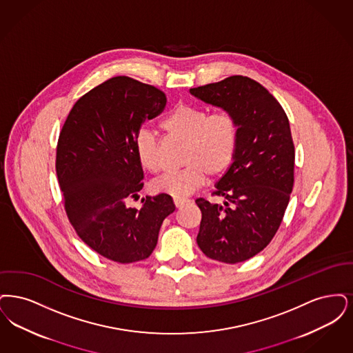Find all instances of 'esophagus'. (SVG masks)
<instances>
[{
    "mask_svg": "<svg viewBox=\"0 0 353 353\" xmlns=\"http://www.w3.org/2000/svg\"><path fill=\"white\" fill-rule=\"evenodd\" d=\"M174 204H175V207L176 208H179V207H182L183 204L187 203V199H184V198H174Z\"/></svg>",
    "mask_w": 353,
    "mask_h": 353,
    "instance_id": "esophagus-1",
    "label": "esophagus"
}]
</instances>
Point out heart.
I'll use <instances>...</instances> for the list:
<instances>
[{
    "label": "heart",
    "mask_w": 353,
    "mask_h": 353,
    "mask_svg": "<svg viewBox=\"0 0 353 353\" xmlns=\"http://www.w3.org/2000/svg\"><path fill=\"white\" fill-rule=\"evenodd\" d=\"M170 138L183 141V169L170 171L152 184L155 192L184 198L205 183L207 176L220 178L233 165L240 145V123L233 112L179 103L159 123ZM138 165L152 174L162 170L159 145L152 132L142 129L134 137Z\"/></svg>",
    "instance_id": "heart-1"
}]
</instances>
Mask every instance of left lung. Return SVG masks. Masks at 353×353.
<instances>
[{
	"instance_id": "obj_1",
	"label": "left lung",
	"mask_w": 353,
	"mask_h": 353,
	"mask_svg": "<svg viewBox=\"0 0 353 353\" xmlns=\"http://www.w3.org/2000/svg\"><path fill=\"white\" fill-rule=\"evenodd\" d=\"M190 92L233 112L240 123L236 159L212 192L224 203L195 201L201 252L220 262H243L269 245L290 200L295 150L289 119L276 97L250 77L234 75Z\"/></svg>"
}]
</instances>
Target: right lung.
<instances>
[{
    "label": "right lung",
    "instance_id": "1",
    "mask_svg": "<svg viewBox=\"0 0 353 353\" xmlns=\"http://www.w3.org/2000/svg\"><path fill=\"white\" fill-rule=\"evenodd\" d=\"M166 94L116 77L83 94L63 123L55 169L67 217L77 236L108 260L132 263L153 253L163 220L175 211L168 194L126 205L143 187L134 137L161 114Z\"/></svg>",
    "mask_w": 353,
    "mask_h": 353
}]
</instances>
